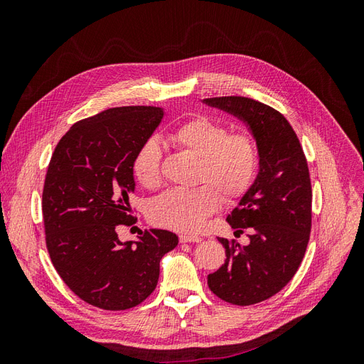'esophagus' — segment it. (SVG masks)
<instances>
[{
	"label": "esophagus",
	"instance_id": "34e87169",
	"mask_svg": "<svg viewBox=\"0 0 364 364\" xmlns=\"http://www.w3.org/2000/svg\"><path fill=\"white\" fill-rule=\"evenodd\" d=\"M181 243H200L202 238L196 237V235H188V234H181L179 235Z\"/></svg>",
	"mask_w": 364,
	"mask_h": 364
}]
</instances>
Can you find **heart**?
<instances>
[{"mask_svg": "<svg viewBox=\"0 0 364 364\" xmlns=\"http://www.w3.org/2000/svg\"><path fill=\"white\" fill-rule=\"evenodd\" d=\"M179 149L199 158L193 190H170L150 206L155 225L194 234L205 226L222 205L245 197L259 170V150L255 138L246 132L229 134L228 126L200 115L179 124L170 134ZM162 147L156 138H147L138 147L132 171L146 188H156L162 181Z\"/></svg>", "mask_w": 364, "mask_h": 364, "instance_id": "heart-1", "label": "heart"}]
</instances>
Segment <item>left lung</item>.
<instances>
[{
	"mask_svg": "<svg viewBox=\"0 0 364 364\" xmlns=\"http://www.w3.org/2000/svg\"><path fill=\"white\" fill-rule=\"evenodd\" d=\"M203 103L245 121L259 150L257 179L226 218L235 234L249 230L250 243L218 238L226 259L208 274L220 299L253 305L281 291L301 266L311 232L310 171L293 127L277 109L238 95Z\"/></svg>",
	"mask_w": 364,
	"mask_h": 364,
	"instance_id": "obj_1",
	"label": "left lung"
}]
</instances>
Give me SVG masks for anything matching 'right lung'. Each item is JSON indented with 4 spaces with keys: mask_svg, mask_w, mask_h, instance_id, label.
Here are the masks:
<instances>
[{
    "mask_svg": "<svg viewBox=\"0 0 364 364\" xmlns=\"http://www.w3.org/2000/svg\"><path fill=\"white\" fill-rule=\"evenodd\" d=\"M161 107H112L77 121L53 151L42 191L46 243L73 293L109 311L136 306L156 289L159 261L178 246L170 230L121 243L118 226L136 220L132 162L159 126Z\"/></svg>",
    "mask_w": 364,
    "mask_h": 364,
    "instance_id": "obj_1",
    "label": "right lung"
}]
</instances>
